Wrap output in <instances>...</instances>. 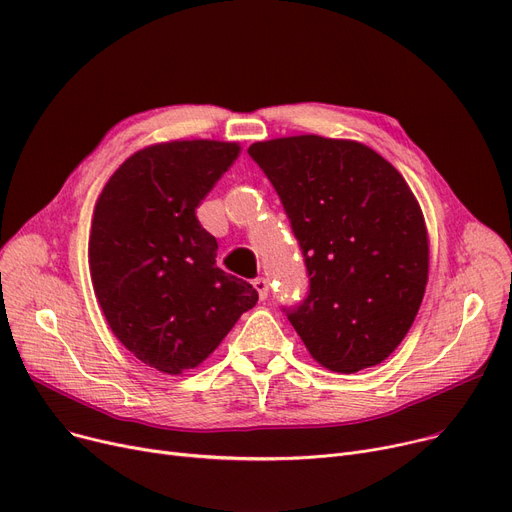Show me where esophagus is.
I'll return each mask as SVG.
<instances>
[{
  "mask_svg": "<svg viewBox=\"0 0 512 512\" xmlns=\"http://www.w3.org/2000/svg\"><path fill=\"white\" fill-rule=\"evenodd\" d=\"M253 286H255V290H257V294H259V299L265 301V299H267V292H270V286H267V280H265V278H255V280H253Z\"/></svg>",
  "mask_w": 512,
  "mask_h": 512,
  "instance_id": "obj_1",
  "label": "esophagus"
}]
</instances>
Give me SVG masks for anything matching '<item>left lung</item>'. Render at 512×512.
I'll return each mask as SVG.
<instances>
[{
    "label": "left lung",
    "mask_w": 512,
    "mask_h": 512,
    "mask_svg": "<svg viewBox=\"0 0 512 512\" xmlns=\"http://www.w3.org/2000/svg\"><path fill=\"white\" fill-rule=\"evenodd\" d=\"M274 184L309 272L288 311L309 355L330 371L382 363L421 307L429 238L402 174L371 147L299 134L249 147Z\"/></svg>",
    "instance_id": "left-lung-1"
}]
</instances>
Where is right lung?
<instances>
[{"mask_svg": "<svg viewBox=\"0 0 512 512\" xmlns=\"http://www.w3.org/2000/svg\"><path fill=\"white\" fill-rule=\"evenodd\" d=\"M238 153V143L209 139L149 145L124 161L95 203V297L114 336L161 373L199 367L259 299L215 265L218 240L195 213Z\"/></svg>", "mask_w": 512, "mask_h": 512, "instance_id": "add662e5", "label": "right lung"}]
</instances>
